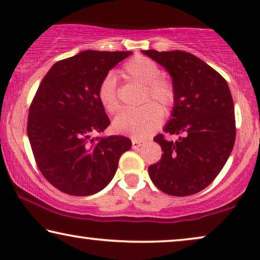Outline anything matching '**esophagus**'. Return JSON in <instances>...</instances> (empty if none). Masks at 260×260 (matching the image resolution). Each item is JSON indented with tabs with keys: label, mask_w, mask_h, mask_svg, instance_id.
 Masks as SVG:
<instances>
[{
	"label": "esophagus",
	"mask_w": 260,
	"mask_h": 260,
	"mask_svg": "<svg viewBox=\"0 0 260 260\" xmlns=\"http://www.w3.org/2000/svg\"><path fill=\"white\" fill-rule=\"evenodd\" d=\"M131 142H133V149H138L142 144H143V142L140 140H136V138H133Z\"/></svg>",
	"instance_id": "esophagus-1"
}]
</instances>
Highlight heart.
<instances>
[{"label":"heart","mask_w":260,"mask_h":260,"mask_svg":"<svg viewBox=\"0 0 260 260\" xmlns=\"http://www.w3.org/2000/svg\"><path fill=\"white\" fill-rule=\"evenodd\" d=\"M120 76L143 85L141 103L144 104L120 112L113 120V129L118 134L144 140L162 124L161 111L169 112L175 105V86L172 80L161 76V69L154 60L143 55L127 60L120 70ZM97 97L108 113H115L119 109L116 79L112 74H108L101 80Z\"/></svg>","instance_id":"obj_1"}]
</instances>
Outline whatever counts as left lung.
Masks as SVG:
<instances>
[{
    "mask_svg": "<svg viewBox=\"0 0 260 260\" xmlns=\"http://www.w3.org/2000/svg\"><path fill=\"white\" fill-rule=\"evenodd\" d=\"M170 73L176 103L166 134H159L162 157L149 167V176L163 193L197 194L211 184L229 158L236 141L234 105L227 81L198 56L183 51H142Z\"/></svg>",
    "mask_w": 260,
    "mask_h": 260,
    "instance_id": "obj_1",
    "label": "left lung"
}]
</instances>
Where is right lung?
<instances>
[{
  "mask_svg": "<svg viewBox=\"0 0 260 260\" xmlns=\"http://www.w3.org/2000/svg\"><path fill=\"white\" fill-rule=\"evenodd\" d=\"M130 54L81 52L55 62L39 85L28 113V138L39 170L62 193H98L131 148L127 137L95 136L110 125L98 101V85Z\"/></svg>",
  "mask_w": 260,
  "mask_h": 260,
  "instance_id": "1",
  "label": "right lung"
}]
</instances>
